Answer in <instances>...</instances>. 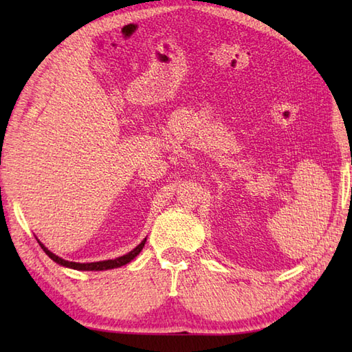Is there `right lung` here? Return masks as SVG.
I'll list each match as a JSON object with an SVG mask.
<instances>
[{
	"label": "right lung",
	"instance_id": "1",
	"mask_svg": "<svg viewBox=\"0 0 352 352\" xmlns=\"http://www.w3.org/2000/svg\"><path fill=\"white\" fill-rule=\"evenodd\" d=\"M146 241V239H145ZM145 241L139 243L136 248L133 251H130L129 254H125L122 257H118L115 260H104V261H94V263H76V261H68V260H63L60 257H57L56 254H52L51 251H48V248H45V246L39 242V245L42 246V250L45 251V254L50 258H52L56 261V263L66 266V267H72V269H77V271H106V269H113V267H119V266H124L126 263H130V261L138 256V254L142 251V248L145 246Z\"/></svg>",
	"mask_w": 352,
	"mask_h": 352
}]
</instances>
